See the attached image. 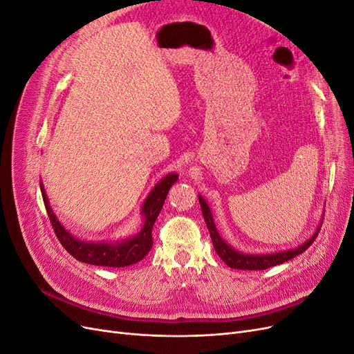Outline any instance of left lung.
<instances>
[{"mask_svg":"<svg viewBox=\"0 0 354 354\" xmlns=\"http://www.w3.org/2000/svg\"><path fill=\"white\" fill-rule=\"evenodd\" d=\"M199 203H201V209L203 214V220L207 223V227L209 230V236L214 245V250L218 254L220 259L226 263L232 269H238V270H264L269 269V267L282 264L288 260L294 259V257L299 255L301 252H304L310 245L315 242V239L317 238L319 230L313 234V238H310L304 245L298 246L297 250H291V251H283V252H276V254H267V255H246V254H241L238 251H234L232 246H229L226 242H224L220 234L216 229V224L212 221V216L211 211L207 205V202L203 201L202 196H199ZM322 226V224H320Z\"/></svg>","mask_w":354,"mask_h":354,"instance_id":"left-lung-1","label":"left lung"}]
</instances>
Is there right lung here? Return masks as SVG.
<instances>
[{
    "instance_id": "1",
    "label": "right lung",
    "mask_w": 354,
    "mask_h": 354,
    "mask_svg": "<svg viewBox=\"0 0 354 354\" xmlns=\"http://www.w3.org/2000/svg\"><path fill=\"white\" fill-rule=\"evenodd\" d=\"M177 174L167 176L160 183L155 186V189L151 192L143 203V214H145V226L142 232L137 236L122 241L121 243H87L75 239L69 232L63 229L62 224L57 221V218L53 214L47 195L44 189L41 186L42 199H44V205L47 209V214L50 216V221L53 230H55L57 239L60 243L72 257L82 261L88 263L93 266H104V267H125L131 266L137 261L143 260L147 255V252L152 248V229L153 224L159 216L160 208L164 207L165 198L168 195L169 187L177 181Z\"/></svg>"
}]
</instances>
